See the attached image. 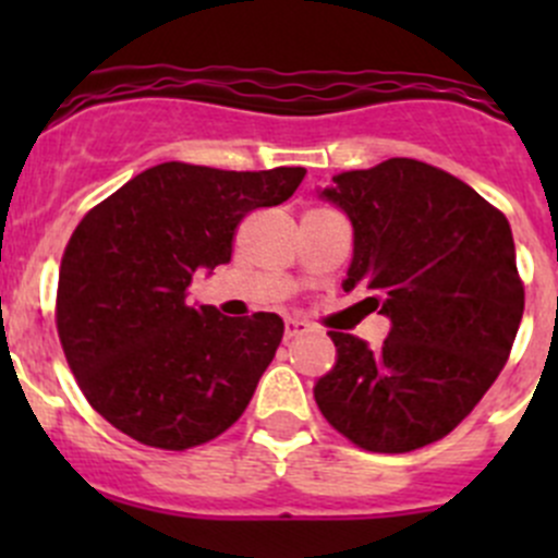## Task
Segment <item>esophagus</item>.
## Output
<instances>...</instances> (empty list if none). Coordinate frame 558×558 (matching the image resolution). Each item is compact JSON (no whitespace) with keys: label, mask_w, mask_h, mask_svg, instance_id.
<instances>
[{"label":"esophagus","mask_w":558,"mask_h":558,"mask_svg":"<svg viewBox=\"0 0 558 558\" xmlns=\"http://www.w3.org/2000/svg\"><path fill=\"white\" fill-rule=\"evenodd\" d=\"M311 331V324L302 318H286V340H291V337H300V335H307Z\"/></svg>","instance_id":"1"}]
</instances>
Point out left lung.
<instances>
[{
    "label": "left lung",
    "instance_id": "obj_1",
    "mask_svg": "<svg viewBox=\"0 0 558 558\" xmlns=\"http://www.w3.org/2000/svg\"><path fill=\"white\" fill-rule=\"evenodd\" d=\"M353 223L342 289L391 318L378 351L329 331L337 364L313 388L353 446L408 453L442 440L492 388L523 315L510 223L451 172L415 159L342 172L320 191Z\"/></svg>",
    "mask_w": 558,
    "mask_h": 558
}]
</instances>
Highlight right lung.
I'll use <instances>...</instances> for the list:
<instances>
[{
    "label": "right lung",
    "mask_w": 558,
    "mask_h": 558,
    "mask_svg": "<svg viewBox=\"0 0 558 558\" xmlns=\"http://www.w3.org/2000/svg\"><path fill=\"white\" fill-rule=\"evenodd\" d=\"M302 178V167L229 172L165 161L83 216L61 256L56 329L88 404L116 429L185 451L245 413L283 320L191 307L185 291L196 269L232 258L247 213L286 202Z\"/></svg>",
    "instance_id": "right-lung-1"
}]
</instances>
